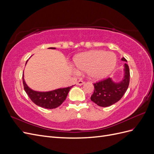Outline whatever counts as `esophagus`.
Masks as SVG:
<instances>
[{
    "label": "esophagus",
    "mask_w": 154,
    "mask_h": 154,
    "mask_svg": "<svg viewBox=\"0 0 154 154\" xmlns=\"http://www.w3.org/2000/svg\"><path fill=\"white\" fill-rule=\"evenodd\" d=\"M85 83V82H83L82 80H79L78 82H77V85H82Z\"/></svg>",
    "instance_id": "1"
}]
</instances>
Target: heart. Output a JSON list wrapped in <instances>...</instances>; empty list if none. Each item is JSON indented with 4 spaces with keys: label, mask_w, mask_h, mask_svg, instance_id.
<instances>
[{
    "label": "heart",
    "mask_w": 154,
    "mask_h": 154,
    "mask_svg": "<svg viewBox=\"0 0 154 154\" xmlns=\"http://www.w3.org/2000/svg\"><path fill=\"white\" fill-rule=\"evenodd\" d=\"M74 62L78 69L87 72L91 79L99 80L114 71L117 58L113 53L94 50L77 55Z\"/></svg>",
    "instance_id": "1"
}]
</instances>
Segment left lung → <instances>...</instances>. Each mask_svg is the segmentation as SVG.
I'll use <instances>...</instances> for the list:
<instances>
[{
  "instance_id": "8db88e82",
  "label": "left lung",
  "mask_w": 154,
  "mask_h": 154,
  "mask_svg": "<svg viewBox=\"0 0 154 154\" xmlns=\"http://www.w3.org/2000/svg\"><path fill=\"white\" fill-rule=\"evenodd\" d=\"M122 60L127 62L124 57ZM124 78L120 82L116 83L110 78L94 83V91L91 100L98 106L106 107L116 103L123 96L130 82V70L125 63Z\"/></svg>"
}]
</instances>
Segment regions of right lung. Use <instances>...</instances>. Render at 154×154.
<instances>
[{
    "instance_id": "1",
    "label": "right lung",
    "mask_w": 154,
    "mask_h": 154,
    "mask_svg": "<svg viewBox=\"0 0 154 154\" xmlns=\"http://www.w3.org/2000/svg\"><path fill=\"white\" fill-rule=\"evenodd\" d=\"M49 48L56 49L55 48ZM22 80L24 90L31 100L36 105L48 109H55L61 105L66 100L70 89L73 86L58 88L49 92H38L31 89L27 85L24 80V76L22 77Z\"/></svg>"
}]
</instances>
